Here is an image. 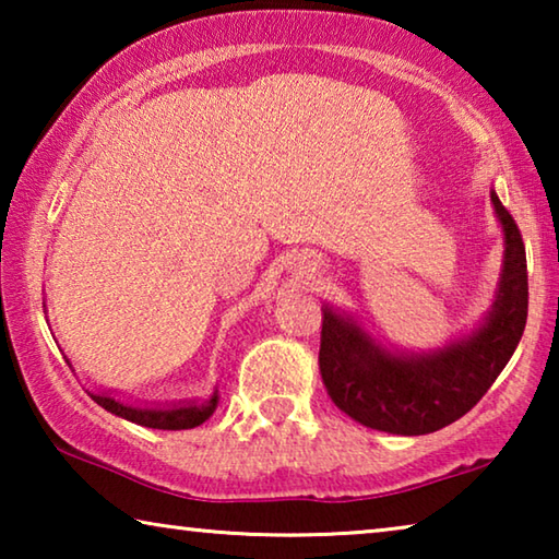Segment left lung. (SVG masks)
Returning <instances> with one entry per match:
<instances>
[{
	"mask_svg": "<svg viewBox=\"0 0 559 559\" xmlns=\"http://www.w3.org/2000/svg\"><path fill=\"white\" fill-rule=\"evenodd\" d=\"M506 231V266L486 325L468 340L427 357L377 347L347 318L323 310L320 377L340 412L362 427L419 437L449 427L480 402L523 337L527 320V261L518 224L490 192Z\"/></svg>",
	"mask_w": 559,
	"mask_h": 559,
	"instance_id": "1",
	"label": "left lung"
}]
</instances>
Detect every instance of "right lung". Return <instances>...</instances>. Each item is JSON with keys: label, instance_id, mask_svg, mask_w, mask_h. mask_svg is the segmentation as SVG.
Segmentation results:
<instances>
[{"label": "right lung", "instance_id": "add662e5", "mask_svg": "<svg viewBox=\"0 0 559 559\" xmlns=\"http://www.w3.org/2000/svg\"><path fill=\"white\" fill-rule=\"evenodd\" d=\"M93 402L100 404L103 409L122 416L132 424L147 429H165V431H179V429H194L210 419L216 409V394L206 404H182L173 406V409H140V406H128L108 394H91Z\"/></svg>", "mask_w": 559, "mask_h": 559}]
</instances>
